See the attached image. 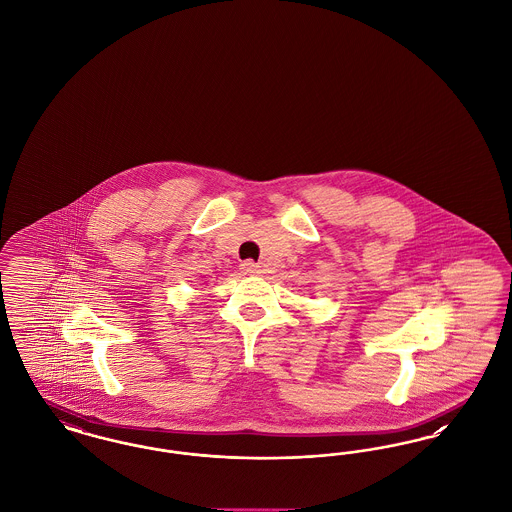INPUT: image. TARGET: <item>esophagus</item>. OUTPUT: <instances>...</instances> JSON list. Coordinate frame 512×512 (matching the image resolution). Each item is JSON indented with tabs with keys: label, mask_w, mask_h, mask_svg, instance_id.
Listing matches in <instances>:
<instances>
[{
	"label": "esophagus",
	"mask_w": 512,
	"mask_h": 512,
	"mask_svg": "<svg viewBox=\"0 0 512 512\" xmlns=\"http://www.w3.org/2000/svg\"><path fill=\"white\" fill-rule=\"evenodd\" d=\"M242 270H244L245 274H259V272H261L259 265L253 263V261H245V263H242Z\"/></svg>",
	"instance_id": "34e87169"
}]
</instances>
